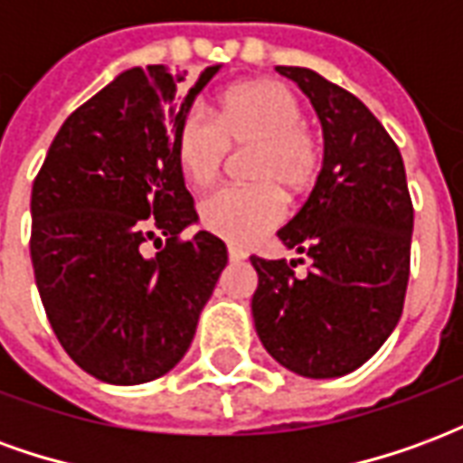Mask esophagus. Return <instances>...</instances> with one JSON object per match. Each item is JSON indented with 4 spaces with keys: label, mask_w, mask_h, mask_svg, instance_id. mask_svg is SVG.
I'll return each mask as SVG.
<instances>
[{
    "label": "esophagus",
    "mask_w": 463,
    "mask_h": 463,
    "mask_svg": "<svg viewBox=\"0 0 463 463\" xmlns=\"http://www.w3.org/2000/svg\"><path fill=\"white\" fill-rule=\"evenodd\" d=\"M228 258H231L232 262H241V260H245V258H248V252L245 250H241V248H228Z\"/></svg>",
    "instance_id": "34e87169"
}]
</instances>
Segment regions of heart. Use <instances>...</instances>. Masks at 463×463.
<instances>
[{
    "label": "heart",
    "instance_id": "1",
    "mask_svg": "<svg viewBox=\"0 0 463 463\" xmlns=\"http://www.w3.org/2000/svg\"><path fill=\"white\" fill-rule=\"evenodd\" d=\"M248 151V178L255 185L222 188L201 203V225L232 245H250L285 215L282 196L312 185L320 168V143L302 123V106L275 79H250L225 89L215 114L185 116L175 128V161L193 188L221 178L228 151Z\"/></svg>",
    "mask_w": 463,
    "mask_h": 463
}]
</instances>
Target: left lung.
<instances>
[{
    "label": "left lung",
    "instance_id": "obj_1",
    "mask_svg": "<svg viewBox=\"0 0 463 463\" xmlns=\"http://www.w3.org/2000/svg\"><path fill=\"white\" fill-rule=\"evenodd\" d=\"M317 111L325 158L300 213L278 238L312 260L250 262L252 320L262 347L300 377L362 367L397 327L409 280L414 208L397 143L357 96L302 66H278Z\"/></svg>",
    "mask_w": 463,
    "mask_h": 463
}]
</instances>
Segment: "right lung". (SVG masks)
Wrapping results in <instances>:
<instances>
[{"mask_svg":"<svg viewBox=\"0 0 463 463\" xmlns=\"http://www.w3.org/2000/svg\"><path fill=\"white\" fill-rule=\"evenodd\" d=\"M183 96V74L133 66L79 106L49 146L32 188V265L66 354L109 384H143L188 352L228 265L198 221L175 161V128L218 74ZM156 259L142 242L160 235Z\"/></svg>","mask_w":463,"mask_h":463,"instance_id":"obj_1","label":"right lung"}]
</instances>
